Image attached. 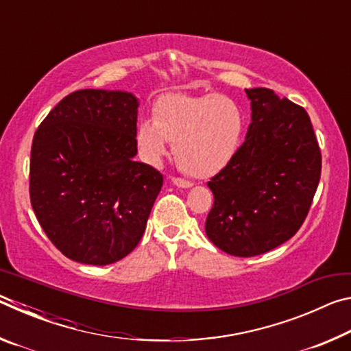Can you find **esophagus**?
<instances>
[{
	"instance_id": "esophagus-1",
	"label": "esophagus",
	"mask_w": 351,
	"mask_h": 351,
	"mask_svg": "<svg viewBox=\"0 0 351 351\" xmlns=\"http://www.w3.org/2000/svg\"><path fill=\"white\" fill-rule=\"evenodd\" d=\"M173 184L176 187H181V189H189V187H192L193 184L190 182V181H186V180H182V178H173Z\"/></svg>"
}]
</instances>
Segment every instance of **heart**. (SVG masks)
<instances>
[{
  "label": "heart",
  "instance_id": "obj_1",
  "mask_svg": "<svg viewBox=\"0 0 351 351\" xmlns=\"http://www.w3.org/2000/svg\"><path fill=\"white\" fill-rule=\"evenodd\" d=\"M245 112L226 96H190L170 93L153 106V119H142L136 128V144L142 158L158 164L173 142L180 167L193 178H210L224 170L239 152Z\"/></svg>",
  "mask_w": 351,
  "mask_h": 351
}]
</instances>
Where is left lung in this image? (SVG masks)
I'll list each match as a JSON object with an SVG mask.
<instances>
[{"label":"left lung","mask_w":351,"mask_h":351,"mask_svg":"<svg viewBox=\"0 0 351 351\" xmlns=\"http://www.w3.org/2000/svg\"><path fill=\"white\" fill-rule=\"evenodd\" d=\"M251 125L235 158L207 186L206 234L221 251L254 257L294 237L316 193L322 156L310 116L268 88L246 90Z\"/></svg>","instance_id":"8db88e82"}]
</instances>
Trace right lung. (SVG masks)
I'll return each mask as SVG.
<instances>
[{"mask_svg":"<svg viewBox=\"0 0 351 351\" xmlns=\"http://www.w3.org/2000/svg\"><path fill=\"white\" fill-rule=\"evenodd\" d=\"M138 106L127 91H74L34 134L32 209L52 245L79 263L127 257L161 192L162 175L133 159Z\"/></svg>","mask_w":351,"mask_h":351,"instance_id":"1","label":"right lung"}]
</instances>
